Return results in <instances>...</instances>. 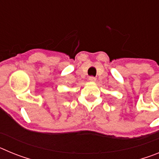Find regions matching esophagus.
Returning a JSON list of instances; mask_svg holds the SVG:
<instances>
[{
  "label": "esophagus",
  "instance_id": "1",
  "mask_svg": "<svg viewBox=\"0 0 159 159\" xmlns=\"http://www.w3.org/2000/svg\"><path fill=\"white\" fill-rule=\"evenodd\" d=\"M88 80H89V81H91V82H95V81L96 80V78L94 76H90L89 78H88Z\"/></svg>",
  "mask_w": 159,
  "mask_h": 159
}]
</instances>
